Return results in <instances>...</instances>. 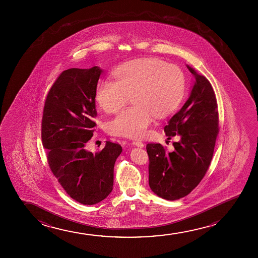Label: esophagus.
I'll return each mask as SVG.
<instances>
[{"label": "esophagus", "mask_w": 258, "mask_h": 258, "mask_svg": "<svg viewBox=\"0 0 258 258\" xmlns=\"http://www.w3.org/2000/svg\"><path fill=\"white\" fill-rule=\"evenodd\" d=\"M132 144H133L135 146H137V147H140V148H143V147L145 146V144L140 141H133Z\"/></svg>", "instance_id": "obj_1"}]
</instances>
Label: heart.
<instances>
[{
    "mask_svg": "<svg viewBox=\"0 0 258 258\" xmlns=\"http://www.w3.org/2000/svg\"><path fill=\"white\" fill-rule=\"evenodd\" d=\"M115 81L104 79L96 99L106 113L120 109L132 96L134 106L121 110L106 123L114 136L143 138L153 121L176 108L183 97L185 77L180 68L154 58H139L117 68Z\"/></svg>",
    "mask_w": 258,
    "mask_h": 258,
    "instance_id": "1",
    "label": "heart"
}]
</instances>
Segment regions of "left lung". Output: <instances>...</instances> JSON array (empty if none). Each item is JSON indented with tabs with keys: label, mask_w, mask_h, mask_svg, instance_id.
I'll return each mask as SVG.
<instances>
[{
	"label": "left lung",
	"mask_w": 258,
	"mask_h": 258,
	"mask_svg": "<svg viewBox=\"0 0 258 258\" xmlns=\"http://www.w3.org/2000/svg\"><path fill=\"white\" fill-rule=\"evenodd\" d=\"M194 77L188 99L168 120L164 131L168 138L179 136L173 152L160 144H148L149 186L166 200H177L198 186L212 161L219 133V113L211 83L189 65Z\"/></svg>",
	"instance_id": "obj_1"
}]
</instances>
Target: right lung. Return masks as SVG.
<instances>
[{
    "label": "right lung",
    "mask_w": 258,
    "mask_h": 258,
    "mask_svg": "<svg viewBox=\"0 0 258 258\" xmlns=\"http://www.w3.org/2000/svg\"><path fill=\"white\" fill-rule=\"evenodd\" d=\"M103 70L72 68L58 77L46 96L41 138L54 176L71 198L85 205L113 190V167L122 148L107 141L101 152L87 151L97 116L96 88Z\"/></svg>",
    "instance_id": "1"
}]
</instances>
